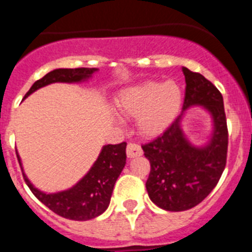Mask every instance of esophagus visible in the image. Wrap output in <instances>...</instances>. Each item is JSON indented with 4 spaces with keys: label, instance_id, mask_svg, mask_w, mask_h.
<instances>
[{
    "label": "esophagus",
    "instance_id": "1",
    "mask_svg": "<svg viewBox=\"0 0 252 252\" xmlns=\"http://www.w3.org/2000/svg\"><path fill=\"white\" fill-rule=\"evenodd\" d=\"M126 154H127V158H136L141 157L142 155V149L139 144H135V142H130L126 149Z\"/></svg>",
    "mask_w": 252,
    "mask_h": 252
}]
</instances>
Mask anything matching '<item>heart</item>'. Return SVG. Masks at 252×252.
Masks as SVG:
<instances>
[{
	"mask_svg": "<svg viewBox=\"0 0 252 252\" xmlns=\"http://www.w3.org/2000/svg\"><path fill=\"white\" fill-rule=\"evenodd\" d=\"M182 102L183 93L175 82H144L122 90L116 106L122 115L136 117L140 132L155 136L174 121Z\"/></svg>",
	"mask_w": 252,
	"mask_h": 252,
	"instance_id": "obj_1",
	"label": "heart"
}]
</instances>
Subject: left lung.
Here are the masks:
<instances>
[{
  "label": "left lung",
  "mask_w": 252,
  "mask_h": 252,
  "mask_svg": "<svg viewBox=\"0 0 252 252\" xmlns=\"http://www.w3.org/2000/svg\"><path fill=\"white\" fill-rule=\"evenodd\" d=\"M186 95L183 113L157 139L142 145L150 161L146 190L160 208L187 211L212 192L226 166L228 131L221 92L199 73L183 68ZM203 105L213 116L214 131L204 147H194L181 130V117L189 106Z\"/></svg>",
  "instance_id": "obj_1"
}]
</instances>
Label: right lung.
<instances>
[{"label":"right lung","mask_w":252,"mask_h":252,"mask_svg":"<svg viewBox=\"0 0 252 252\" xmlns=\"http://www.w3.org/2000/svg\"><path fill=\"white\" fill-rule=\"evenodd\" d=\"M97 68H75V69H55L35 82L25 98L36 90L48 84L57 83H78L90 79ZM20 165L19 154H17ZM126 164V142L117 145H104L90 171L82 178L74 187L63 192L46 194L40 192L30 183L25 174L26 184L41 203L57 215L73 221H88L98 217L104 212L110 204L113 187L116 180L121 174Z\"/></svg>","instance_id":"obj_1"}]
</instances>
